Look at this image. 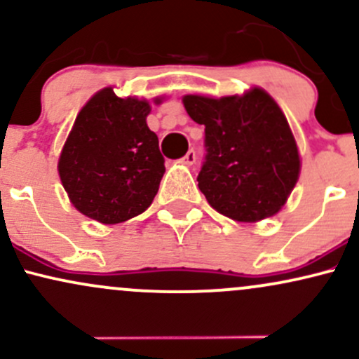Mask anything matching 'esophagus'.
I'll list each match as a JSON object with an SVG mask.
<instances>
[{
    "mask_svg": "<svg viewBox=\"0 0 359 359\" xmlns=\"http://www.w3.org/2000/svg\"><path fill=\"white\" fill-rule=\"evenodd\" d=\"M182 162L185 163V165H192V163H194V162H196V151H194V150H192V148H191V150H189V151H187V154H185V155H184Z\"/></svg>",
    "mask_w": 359,
    "mask_h": 359,
    "instance_id": "34e87169",
    "label": "esophagus"
}]
</instances>
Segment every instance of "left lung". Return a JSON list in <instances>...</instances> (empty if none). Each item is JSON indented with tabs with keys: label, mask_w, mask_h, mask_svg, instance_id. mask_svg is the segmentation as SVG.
Returning a JSON list of instances; mask_svg holds the SVG:
<instances>
[{
	"label": "left lung",
	"mask_w": 359,
	"mask_h": 359,
	"mask_svg": "<svg viewBox=\"0 0 359 359\" xmlns=\"http://www.w3.org/2000/svg\"><path fill=\"white\" fill-rule=\"evenodd\" d=\"M185 111L205 126V160L197 182L222 216L255 222L275 216L294 191L300 156L285 114L266 90L219 100L184 96Z\"/></svg>",
	"instance_id": "obj_1"
}]
</instances>
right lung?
<instances>
[{
    "mask_svg": "<svg viewBox=\"0 0 359 359\" xmlns=\"http://www.w3.org/2000/svg\"><path fill=\"white\" fill-rule=\"evenodd\" d=\"M150 109L147 100H123L104 88L79 111L62 148L59 175L84 216L116 224L150 208L165 172L158 137L147 125Z\"/></svg>",
    "mask_w": 359,
    "mask_h": 359,
    "instance_id": "right-lung-1",
    "label": "right lung"
}]
</instances>
